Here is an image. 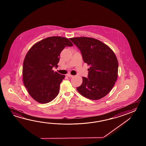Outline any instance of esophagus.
Returning <instances> with one entry per match:
<instances>
[{
  "mask_svg": "<svg viewBox=\"0 0 146 146\" xmlns=\"http://www.w3.org/2000/svg\"><path fill=\"white\" fill-rule=\"evenodd\" d=\"M67 76H68L69 78H72L74 77V76H72V74H67Z\"/></svg>",
  "mask_w": 146,
  "mask_h": 146,
  "instance_id": "obj_1",
  "label": "esophagus"
}]
</instances>
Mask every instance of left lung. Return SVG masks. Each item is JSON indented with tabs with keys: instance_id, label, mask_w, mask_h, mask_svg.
Listing matches in <instances>:
<instances>
[{
	"instance_id": "8db88e82",
	"label": "left lung",
	"mask_w": 146,
	"mask_h": 146,
	"mask_svg": "<svg viewBox=\"0 0 146 146\" xmlns=\"http://www.w3.org/2000/svg\"><path fill=\"white\" fill-rule=\"evenodd\" d=\"M80 50L84 62L90 65L88 78L77 87L82 96L93 100L106 96L117 78L118 63L115 54L100 40L87 37L70 38Z\"/></svg>"
}]
</instances>
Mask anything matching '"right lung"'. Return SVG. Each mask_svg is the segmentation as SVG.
Segmentation results:
<instances>
[{
	"label": "right lung",
	"mask_w": 146,
	"mask_h": 146,
	"mask_svg": "<svg viewBox=\"0 0 146 146\" xmlns=\"http://www.w3.org/2000/svg\"><path fill=\"white\" fill-rule=\"evenodd\" d=\"M72 46L67 38L52 36L35 44L27 54L22 70L23 83L29 94L38 102H50L58 94L65 76L52 69L58 67L64 48Z\"/></svg>",
	"instance_id": "obj_1"
}]
</instances>
